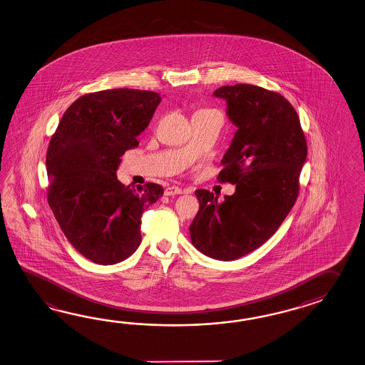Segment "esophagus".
Returning a JSON list of instances; mask_svg holds the SVG:
<instances>
[{
    "label": "esophagus",
    "mask_w": 365,
    "mask_h": 365,
    "mask_svg": "<svg viewBox=\"0 0 365 365\" xmlns=\"http://www.w3.org/2000/svg\"><path fill=\"white\" fill-rule=\"evenodd\" d=\"M185 193V190L182 187H168L164 190L165 196H176V195H182Z\"/></svg>",
    "instance_id": "esophagus-1"
}]
</instances>
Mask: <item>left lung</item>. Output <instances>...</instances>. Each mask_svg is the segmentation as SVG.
Returning a JSON list of instances; mask_svg holds the SVG:
<instances>
[{
	"label": "left lung",
	"mask_w": 365,
	"mask_h": 365,
	"mask_svg": "<svg viewBox=\"0 0 365 365\" xmlns=\"http://www.w3.org/2000/svg\"><path fill=\"white\" fill-rule=\"evenodd\" d=\"M213 95L226 102L229 120L237 127L218 175L235 192L218 201L209 190H196L200 210L189 232L198 252L234 261L266 242L290 213L307 143L298 113L281 94L235 84Z\"/></svg>",
	"instance_id": "8db88e82"
}]
</instances>
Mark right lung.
Listing matches in <instances>:
<instances>
[{
	"label": "right lung",
	"mask_w": 365,
	"mask_h": 365,
	"mask_svg": "<svg viewBox=\"0 0 365 365\" xmlns=\"http://www.w3.org/2000/svg\"><path fill=\"white\" fill-rule=\"evenodd\" d=\"M161 96L113 88L83 95L63 113L46 155L48 205L66 238L87 259L115 264L141 242L144 209L159 184L125 187L116 178L125 150L139 145Z\"/></svg>",
	"instance_id": "right-lung-1"
}]
</instances>
